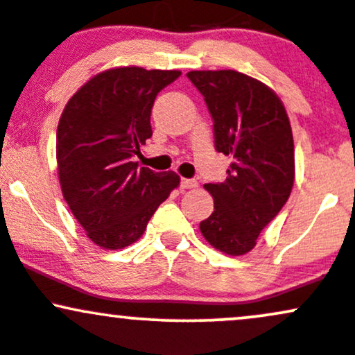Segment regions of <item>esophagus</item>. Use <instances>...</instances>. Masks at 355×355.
I'll return each mask as SVG.
<instances>
[{"mask_svg":"<svg viewBox=\"0 0 355 355\" xmlns=\"http://www.w3.org/2000/svg\"><path fill=\"white\" fill-rule=\"evenodd\" d=\"M197 185H198L197 180H193V178H182L180 182L182 189H196Z\"/></svg>","mask_w":355,"mask_h":355,"instance_id":"esophagus-1","label":"esophagus"}]
</instances>
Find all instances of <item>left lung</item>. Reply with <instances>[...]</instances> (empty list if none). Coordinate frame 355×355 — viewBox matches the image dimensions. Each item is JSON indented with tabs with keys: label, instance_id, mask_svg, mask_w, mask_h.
<instances>
[{
	"label": "left lung",
	"instance_id": "1",
	"mask_svg": "<svg viewBox=\"0 0 355 355\" xmlns=\"http://www.w3.org/2000/svg\"><path fill=\"white\" fill-rule=\"evenodd\" d=\"M214 119L216 150L231 157L227 178L205 184L214 212L200 222L212 248L243 256L286 204L295 182V146L282 99L258 79L236 70L187 73Z\"/></svg>",
	"mask_w": 355,
	"mask_h": 355
}]
</instances>
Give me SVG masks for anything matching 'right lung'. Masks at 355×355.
Wrapping results in <instances>:
<instances>
[{"instance_id":"1","label":"right lung","mask_w":355,"mask_h":355,"mask_svg":"<svg viewBox=\"0 0 355 355\" xmlns=\"http://www.w3.org/2000/svg\"><path fill=\"white\" fill-rule=\"evenodd\" d=\"M180 70L116 67L89 79L69 99L57 128L58 180L89 239L104 249L136 243L180 184L175 171L131 162L151 138V107Z\"/></svg>"}]
</instances>
